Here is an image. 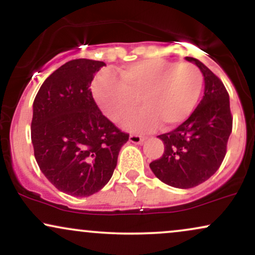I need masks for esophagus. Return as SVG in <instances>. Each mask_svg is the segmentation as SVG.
<instances>
[{
  "instance_id": "esophagus-1",
  "label": "esophagus",
  "mask_w": 255,
  "mask_h": 255,
  "mask_svg": "<svg viewBox=\"0 0 255 255\" xmlns=\"http://www.w3.org/2000/svg\"><path fill=\"white\" fill-rule=\"evenodd\" d=\"M144 140H145L144 136L137 135V134H130V135H129V141L134 142V144H141Z\"/></svg>"
}]
</instances>
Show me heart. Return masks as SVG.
<instances>
[{
  "mask_svg": "<svg viewBox=\"0 0 255 255\" xmlns=\"http://www.w3.org/2000/svg\"><path fill=\"white\" fill-rule=\"evenodd\" d=\"M120 78L103 74L93 84V97L102 111L116 124H125L139 109H145L129 122L137 131L180 125L197 107L204 75L191 62L153 58L126 66ZM142 101H140L139 99Z\"/></svg>",
  "mask_w": 255,
  "mask_h": 255,
  "instance_id": "b5f03b06",
  "label": "heart"
}]
</instances>
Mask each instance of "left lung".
Segmentation results:
<instances>
[{
  "label": "left lung",
  "instance_id": "obj_1",
  "mask_svg": "<svg viewBox=\"0 0 255 255\" xmlns=\"http://www.w3.org/2000/svg\"><path fill=\"white\" fill-rule=\"evenodd\" d=\"M186 60L203 73L204 97L182 125L158 135L164 142V153L150 163L162 182L184 189L205 182L218 170L233 129L229 93L221 79L197 58Z\"/></svg>",
  "mask_w": 255,
  "mask_h": 255
}]
</instances>
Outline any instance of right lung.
Returning a JSON list of instances; mask_svg holds the SVG:
<instances>
[{
    "mask_svg": "<svg viewBox=\"0 0 255 255\" xmlns=\"http://www.w3.org/2000/svg\"><path fill=\"white\" fill-rule=\"evenodd\" d=\"M105 63L78 58L46 78L33 102L31 139L38 166L58 191L89 197L109 182L129 139L99 110L91 83Z\"/></svg>",
    "mask_w": 255,
    "mask_h": 255,
    "instance_id": "add662e5",
    "label": "right lung"
}]
</instances>
